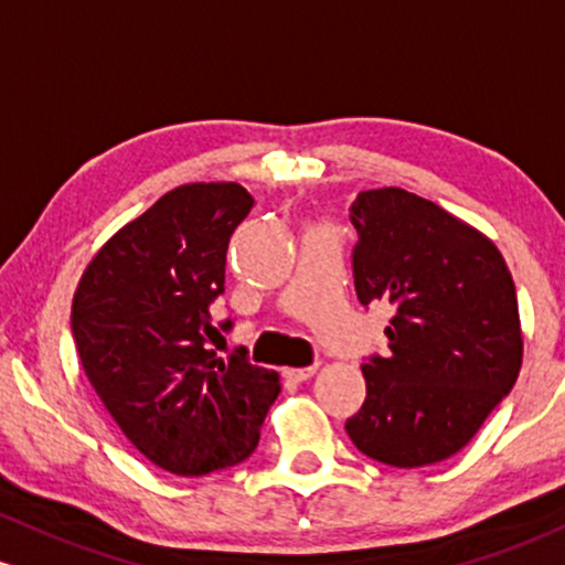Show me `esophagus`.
I'll return each mask as SVG.
<instances>
[{"label":"esophagus","mask_w":565,"mask_h":565,"mask_svg":"<svg viewBox=\"0 0 565 565\" xmlns=\"http://www.w3.org/2000/svg\"><path fill=\"white\" fill-rule=\"evenodd\" d=\"M317 373V365H309V367H285L282 376L285 379H294V382H307V379H312Z\"/></svg>","instance_id":"1"}]
</instances>
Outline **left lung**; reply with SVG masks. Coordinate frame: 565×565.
Wrapping results in <instances>:
<instances>
[{
    "mask_svg": "<svg viewBox=\"0 0 565 565\" xmlns=\"http://www.w3.org/2000/svg\"><path fill=\"white\" fill-rule=\"evenodd\" d=\"M360 303L397 309L384 358L363 365L365 403L347 435L371 459L424 467L472 440L523 363L515 282L493 239L397 186L352 202Z\"/></svg>",
    "mask_w": 565,
    "mask_h": 565,
    "instance_id": "8db88e82",
    "label": "left lung"
}]
</instances>
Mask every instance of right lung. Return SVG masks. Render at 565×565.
<instances>
[{"label":"right lung","mask_w":565,"mask_h":565,"mask_svg":"<svg viewBox=\"0 0 565 565\" xmlns=\"http://www.w3.org/2000/svg\"><path fill=\"white\" fill-rule=\"evenodd\" d=\"M250 207L232 181L175 186L100 245L74 290L87 382L132 446L183 478L248 459L280 395L277 371L207 347L221 339L211 303L230 237Z\"/></svg>","instance_id":"add662e5"}]
</instances>
